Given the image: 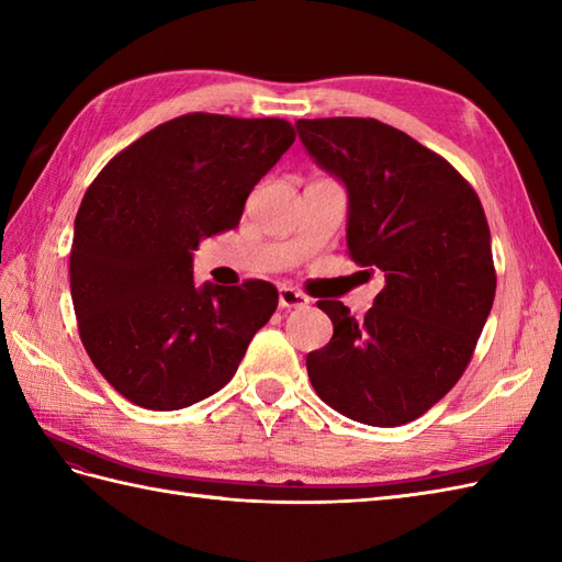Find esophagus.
<instances>
[{
	"label": "esophagus",
	"mask_w": 562,
	"mask_h": 562,
	"mask_svg": "<svg viewBox=\"0 0 562 562\" xmlns=\"http://www.w3.org/2000/svg\"><path fill=\"white\" fill-rule=\"evenodd\" d=\"M278 302H280L282 308H300V306L308 304L306 296L302 292L292 290V288H280L278 290Z\"/></svg>",
	"instance_id": "obj_1"
}]
</instances>
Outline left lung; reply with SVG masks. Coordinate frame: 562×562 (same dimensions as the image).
I'll list each match as a JSON object with an SVG mask.
<instances>
[{"mask_svg":"<svg viewBox=\"0 0 562 562\" xmlns=\"http://www.w3.org/2000/svg\"><path fill=\"white\" fill-rule=\"evenodd\" d=\"M304 149L348 193V250L386 288L364 318L336 300L312 386L350 420L396 427L457 384L495 300L491 229L475 190L439 154L374 117L296 121Z\"/></svg>","mask_w":562,"mask_h":562,"instance_id":"8db88e82","label":"left lung"}]
</instances>
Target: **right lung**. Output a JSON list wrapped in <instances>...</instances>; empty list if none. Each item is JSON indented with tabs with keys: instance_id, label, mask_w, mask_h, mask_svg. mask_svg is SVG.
<instances>
[{
	"instance_id": "right-lung-1",
	"label": "right lung",
	"mask_w": 562,
	"mask_h": 562,
	"mask_svg": "<svg viewBox=\"0 0 562 562\" xmlns=\"http://www.w3.org/2000/svg\"><path fill=\"white\" fill-rule=\"evenodd\" d=\"M294 130L280 117L190 113L149 130L83 195L71 302L91 362L127 401L178 411L217 393L278 308L270 282H193L202 238L234 229Z\"/></svg>"
}]
</instances>
